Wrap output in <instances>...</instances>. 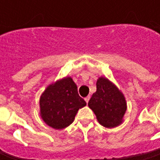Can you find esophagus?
Masks as SVG:
<instances>
[{
    "mask_svg": "<svg viewBox=\"0 0 160 160\" xmlns=\"http://www.w3.org/2000/svg\"><path fill=\"white\" fill-rule=\"evenodd\" d=\"M84 100H85L86 103H88V102H89V100H90V96H87V97H85V98H84Z\"/></svg>",
    "mask_w": 160,
    "mask_h": 160,
    "instance_id": "1",
    "label": "esophagus"
}]
</instances>
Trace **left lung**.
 Returning a JSON list of instances; mask_svg holds the SVG:
<instances>
[{"label": "left lung", "mask_w": 160, "mask_h": 160, "mask_svg": "<svg viewBox=\"0 0 160 160\" xmlns=\"http://www.w3.org/2000/svg\"><path fill=\"white\" fill-rule=\"evenodd\" d=\"M96 87L88 106L94 112L98 122L107 128L119 126L127 108L124 94L106 77H100Z\"/></svg>", "instance_id": "8db88e82"}]
</instances>
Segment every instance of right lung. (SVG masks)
Returning <instances> with one entry per match:
<instances>
[{
    "label": "right lung",
    "mask_w": 160,
    "mask_h": 160,
    "mask_svg": "<svg viewBox=\"0 0 160 160\" xmlns=\"http://www.w3.org/2000/svg\"><path fill=\"white\" fill-rule=\"evenodd\" d=\"M86 102L81 98L77 86L70 77L47 86L40 97V115L54 129H64L73 123L79 108Z\"/></svg>",
    "instance_id": "add662e5"
}]
</instances>
